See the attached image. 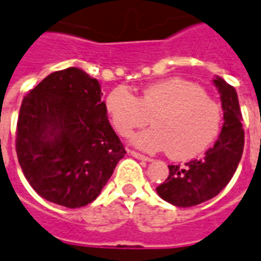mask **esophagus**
I'll return each instance as SVG.
<instances>
[{"label": "esophagus", "mask_w": 261, "mask_h": 261, "mask_svg": "<svg viewBox=\"0 0 261 261\" xmlns=\"http://www.w3.org/2000/svg\"><path fill=\"white\" fill-rule=\"evenodd\" d=\"M130 154L136 159H139V160H143V162H150L151 159L149 156H145V154H142V153H138V151L130 150Z\"/></svg>", "instance_id": "34e87169"}]
</instances>
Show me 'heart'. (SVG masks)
<instances>
[{
    "label": "heart",
    "mask_w": 261,
    "mask_h": 261,
    "mask_svg": "<svg viewBox=\"0 0 261 261\" xmlns=\"http://www.w3.org/2000/svg\"><path fill=\"white\" fill-rule=\"evenodd\" d=\"M105 110L115 130L129 136L149 122L154 126L135 135V146L147 151L169 150L177 160L199 156L210 147L222 126V108L197 84L167 79L146 87L139 98L119 86L107 95Z\"/></svg>",
    "instance_id": "obj_1"
}]
</instances>
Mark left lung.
<instances>
[{"label": "left lung", "mask_w": 261, "mask_h": 261, "mask_svg": "<svg viewBox=\"0 0 261 261\" xmlns=\"http://www.w3.org/2000/svg\"><path fill=\"white\" fill-rule=\"evenodd\" d=\"M214 83L221 94L225 121L219 138L202 159L191 160L184 166H169V177L156 188L160 198L175 206L187 208L214 198L233 177L242 159L245 130L240 122L238 94L221 77H216Z\"/></svg>", "instance_id": "left-lung-1"}]
</instances>
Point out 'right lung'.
Returning a JSON list of instances; mask_svg holds the SVG:
<instances>
[{
  "label": "right lung",
  "mask_w": 261,
  "mask_h": 261,
  "mask_svg": "<svg viewBox=\"0 0 261 261\" xmlns=\"http://www.w3.org/2000/svg\"><path fill=\"white\" fill-rule=\"evenodd\" d=\"M101 97L98 80L68 67L47 75L23 98L16 156L42 198L67 208L90 204L125 156Z\"/></svg>",
  "instance_id": "obj_1"
}]
</instances>
